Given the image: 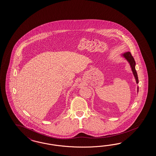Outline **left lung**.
<instances>
[{
    "instance_id": "left-lung-1",
    "label": "left lung",
    "mask_w": 156,
    "mask_h": 156,
    "mask_svg": "<svg viewBox=\"0 0 156 156\" xmlns=\"http://www.w3.org/2000/svg\"><path fill=\"white\" fill-rule=\"evenodd\" d=\"M123 56L125 57L127 61H129V64H130V66L131 67V69L133 70L134 76L135 78L136 83H139V80H138V76H137V74L136 71V69H135V64H136V63H135V61L134 60V58L132 56L131 53H130L129 52H127L123 53ZM137 91H139V87H137Z\"/></svg>"
}]
</instances>
